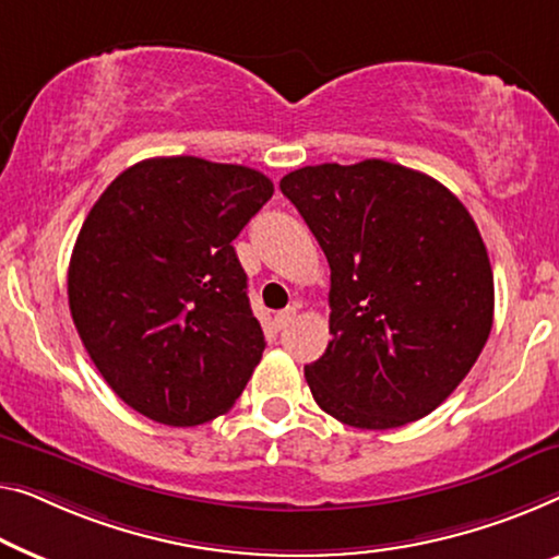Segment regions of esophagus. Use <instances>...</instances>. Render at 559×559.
<instances>
[{"label": "esophagus", "instance_id": "34e87169", "mask_svg": "<svg viewBox=\"0 0 559 559\" xmlns=\"http://www.w3.org/2000/svg\"><path fill=\"white\" fill-rule=\"evenodd\" d=\"M294 316H296V308L290 306V308H286V311H281V313H276V319H273V323H276V329L281 331V329H286L290 321H294Z\"/></svg>", "mask_w": 559, "mask_h": 559}]
</instances>
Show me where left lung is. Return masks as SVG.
<instances>
[{
  "label": "left lung",
  "mask_w": 559,
  "mask_h": 559,
  "mask_svg": "<svg viewBox=\"0 0 559 559\" xmlns=\"http://www.w3.org/2000/svg\"><path fill=\"white\" fill-rule=\"evenodd\" d=\"M281 190L331 269V341L304 369L316 404L356 429L435 412L495 319L492 265L469 211L429 175L377 157L308 165Z\"/></svg>",
  "instance_id": "obj_1"
}]
</instances>
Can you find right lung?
I'll list each match as a JSON object with an SVG mask.
<instances>
[{
  "mask_svg": "<svg viewBox=\"0 0 559 559\" xmlns=\"http://www.w3.org/2000/svg\"><path fill=\"white\" fill-rule=\"evenodd\" d=\"M271 195L246 165L150 157L82 223L67 271L72 321L107 386L147 419L195 427L226 414L261 361L233 240Z\"/></svg>",
  "mask_w": 559,
  "mask_h": 559,
  "instance_id": "add662e5",
  "label": "right lung"
}]
</instances>
